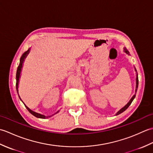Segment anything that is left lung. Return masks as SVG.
I'll use <instances>...</instances> for the list:
<instances>
[{
  "instance_id": "obj_1",
  "label": "left lung",
  "mask_w": 153,
  "mask_h": 153,
  "mask_svg": "<svg viewBox=\"0 0 153 153\" xmlns=\"http://www.w3.org/2000/svg\"><path fill=\"white\" fill-rule=\"evenodd\" d=\"M124 52L125 53L127 54H128V55H129V51L126 49V48H124ZM135 71H136V70H135ZM139 81H138V75L137 74V77H136V89H135V94H136V92H137V88H138V83H139ZM135 95L132 97V98L130 99V100H129V101L128 102V104H127V105H126V106H124L122 108H121L120 109L119 111L116 113V115H118V114H121L122 112H123V111H125V110L128 108L129 107V106L131 105V103L132 102V101L133 100H134V99H135Z\"/></svg>"
}]
</instances>
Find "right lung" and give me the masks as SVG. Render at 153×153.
I'll return each instance as SVG.
<instances>
[{
	"label": "right lung",
	"instance_id": "right-lung-1",
	"mask_svg": "<svg viewBox=\"0 0 153 153\" xmlns=\"http://www.w3.org/2000/svg\"><path fill=\"white\" fill-rule=\"evenodd\" d=\"M29 53H30V48H29V49L27 50V51H26L25 52V53H24V54H23L22 55V56H21V58H20V61H19V66H18V69H17V71H16V90H17V92H18V83H19V77H20V74H21V70H22V65H23V63H24V60H25V58H26V56H27V54H29ZM18 96H19V94H18ZM19 99H20V100H22V99H21V98H20V97L19 96ZM23 102V101H22ZM25 105V104H24ZM25 106L26 107V108L27 109V110L29 112H30L32 115H33L34 116H35V117H37V118H43V119H45V118H47L48 116H44V115H43V114H39V113H37V112H34V111H33V110H31L30 108H29L28 107L25 105ZM58 112L59 111H58V112H56V113L55 114H56V113H58ZM54 115V114H53ZM53 116V115H52ZM51 116H49V117H51Z\"/></svg>",
	"mask_w": 153,
	"mask_h": 153
}]
</instances>
